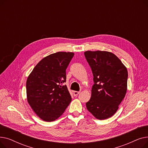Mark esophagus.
Here are the masks:
<instances>
[{"mask_svg":"<svg viewBox=\"0 0 148 148\" xmlns=\"http://www.w3.org/2000/svg\"><path fill=\"white\" fill-rule=\"evenodd\" d=\"M80 92H78V91H74L73 92V94L74 95L75 97V96H77L79 94H80Z\"/></svg>","mask_w":148,"mask_h":148,"instance_id":"esophagus-1","label":"esophagus"}]
</instances>
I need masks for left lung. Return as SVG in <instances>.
Masks as SVG:
<instances>
[{
    "instance_id": "obj_1",
    "label": "left lung",
    "mask_w": 148,
    "mask_h": 148,
    "mask_svg": "<svg viewBox=\"0 0 148 148\" xmlns=\"http://www.w3.org/2000/svg\"><path fill=\"white\" fill-rule=\"evenodd\" d=\"M90 65L94 84L87 109L97 119L110 118L126 94L128 71L121 60L112 53L104 51L84 52Z\"/></svg>"
}]
</instances>
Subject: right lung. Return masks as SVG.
I'll return each mask as SVG.
<instances>
[{
	"instance_id": "obj_1",
	"label": "right lung",
	"mask_w": 148,
	"mask_h": 148,
	"mask_svg": "<svg viewBox=\"0 0 148 148\" xmlns=\"http://www.w3.org/2000/svg\"><path fill=\"white\" fill-rule=\"evenodd\" d=\"M71 52H57L43 58L26 82L27 101L46 122L57 119L71 101L66 85V69L74 56Z\"/></svg>"
}]
</instances>
